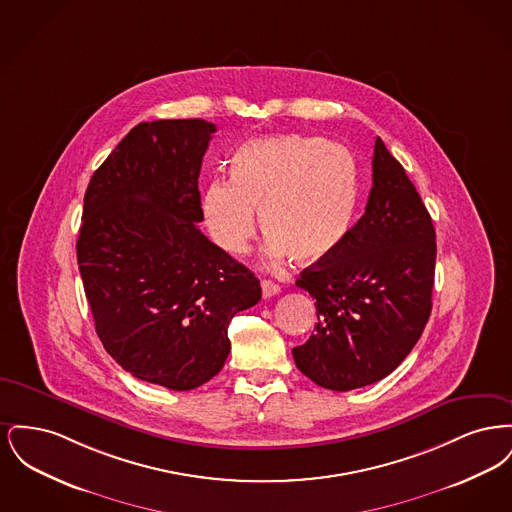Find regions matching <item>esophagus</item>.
<instances>
[{
	"instance_id": "34e87169",
	"label": "esophagus",
	"mask_w": 512,
	"mask_h": 512,
	"mask_svg": "<svg viewBox=\"0 0 512 512\" xmlns=\"http://www.w3.org/2000/svg\"><path fill=\"white\" fill-rule=\"evenodd\" d=\"M261 288H263V297H265V299L280 293V286L274 284V282H270V280H263V282H261Z\"/></svg>"
}]
</instances>
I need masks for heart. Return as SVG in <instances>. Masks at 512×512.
<instances>
[{
    "label": "heart",
    "mask_w": 512,
    "mask_h": 512,
    "mask_svg": "<svg viewBox=\"0 0 512 512\" xmlns=\"http://www.w3.org/2000/svg\"><path fill=\"white\" fill-rule=\"evenodd\" d=\"M357 205V167L345 147L305 136L251 140L232 155L230 182L201 195L211 240L244 255L261 213L270 257L317 263L340 247Z\"/></svg>",
    "instance_id": "obj_1"
}]
</instances>
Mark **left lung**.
<instances>
[{"instance_id": "left-lung-1", "label": "left lung", "mask_w": 512, "mask_h": 512, "mask_svg": "<svg viewBox=\"0 0 512 512\" xmlns=\"http://www.w3.org/2000/svg\"><path fill=\"white\" fill-rule=\"evenodd\" d=\"M436 230L401 163L378 138L365 215L297 286L317 299L315 332L293 347L320 388L349 391L391 374L432 313Z\"/></svg>"}]
</instances>
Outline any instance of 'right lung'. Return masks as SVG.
Returning <instances> with one entry per match:
<instances>
[{"label": "right lung", "instance_id": "1", "mask_svg": "<svg viewBox=\"0 0 512 512\" xmlns=\"http://www.w3.org/2000/svg\"><path fill=\"white\" fill-rule=\"evenodd\" d=\"M217 126L140 122L92 174L78 268L105 351L149 384L188 391L230 353L232 317L259 303L255 274L197 228V178Z\"/></svg>", "mask_w": 512, "mask_h": 512}]
</instances>
